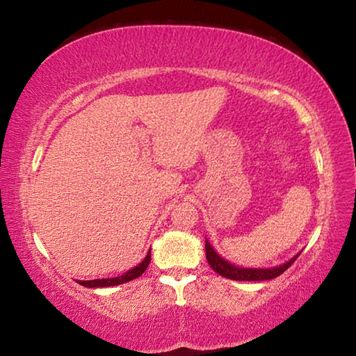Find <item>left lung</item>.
I'll return each mask as SVG.
<instances>
[{
    "mask_svg": "<svg viewBox=\"0 0 356 356\" xmlns=\"http://www.w3.org/2000/svg\"><path fill=\"white\" fill-rule=\"evenodd\" d=\"M300 256V252L297 256H293L291 261L280 265V267H273V268H242L237 267L231 262H227L218 256L215 252V250L210 246V243L206 240V257L210 267L213 268V272H216L221 276H225L227 280H236V281H267V280H273L276 276H280L281 273H284L286 270L291 267V265L295 262V259Z\"/></svg>",
    "mask_w": 356,
    "mask_h": 356,
    "instance_id": "left-lung-1",
    "label": "left lung"
}]
</instances>
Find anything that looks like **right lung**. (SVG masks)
<instances>
[{"label": "right lung", "instance_id": "add662e5", "mask_svg": "<svg viewBox=\"0 0 356 356\" xmlns=\"http://www.w3.org/2000/svg\"><path fill=\"white\" fill-rule=\"evenodd\" d=\"M150 262V250L147 252V256L144 257V261L136 265L129 272H125L124 275L116 276V278H105V280H91V281H78L81 286L84 287H110V286H119V284H124V282H129L131 280L138 278V276H141L144 272H146L147 265Z\"/></svg>", "mask_w": 356, "mask_h": 356}]
</instances>
